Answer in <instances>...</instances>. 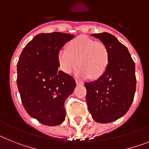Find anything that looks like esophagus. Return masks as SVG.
<instances>
[{"label":"esophagus","mask_w":149,"mask_h":149,"mask_svg":"<svg viewBox=\"0 0 149 149\" xmlns=\"http://www.w3.org/2000/svg\"><path fill=\"white\" fill-rule=\"evenodd\" d=\"M76 84H77V85H83L84 83L81 81H79V80H76Z\"/></svg>","instance_id":"obj_1"}]
</instances>
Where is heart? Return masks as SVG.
Returning <instances> with one entry per match:
<instances>
[{
    "label": "heart",
    "mask_w": 149,
    "mask_h": 149,
    "mask_svg": "<svg viewBox=\"0 0 149 149\" xmlns=\"http://www.w3.org/2000/svg\"><path fill=\"white\" fill-rule=\"evenodd\" d=\"M58 61L63 72L71 74L76 67L79 77H90L96 80L101 77L109 63V52L102 42L91 38L81 36L68 42L67 49H61L58 53Z\"/></svg>",
    "instance_id": "obj_1"
}]
</instances>
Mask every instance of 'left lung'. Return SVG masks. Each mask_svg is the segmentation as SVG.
<instances>
[{
    "instance_id": "8db88e82",
    "label": "left lung",
    "mask_w": 149,
    "mask_h": 149,
    "mask_svg": "<svg viewBox=\"0 0 149 149\" xmlns=\"http://www.w3.org/2000/svg\"><path fill=\"white\" fill-rule=\"evenodd\" d=\"M107 48L109 63L97 80L84 83L88 110L94 121L108 123L124 116L136 92L135 62L129 50L108 33L91 34Z\"/></svg>"
}]
</instances>
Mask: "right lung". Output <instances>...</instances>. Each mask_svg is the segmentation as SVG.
I'll list each match as a JSON object with an SVG mask.
<instances>
[{
  "instance_id": "right-lung-1",
  "label": "right lung",
  "mask_w": 149,
  "mask_h": 149,
  "mask_svg": "<svg viewBox=\"0 0 149 149\" xmlns=\"http://www.w3.org/2000/svg\"><path fill=\"white\" fill-rule=\"evenodd\" d=\"M74 37L59 32L38 34L26 45L17 62V83L23 107L45 126L63 123L65 101L76 87L72 76L58 70V53Z\"/></svg>"
}]
</instances>
